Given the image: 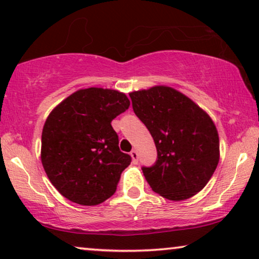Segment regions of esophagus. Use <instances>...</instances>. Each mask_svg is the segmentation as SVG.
Wrapping results in <instances>:
<instances>
[{
    "label": "esophagus",
    "mask_w": 259,
    "mask_h": 259,
    "mask_svg": "<svg viewBox=\"0 0 259 259\" xmlns=\"http://www.w3.org/2000/svg\"><path fill=\"white\" fill-rule=\"evenodd\" d=\"M130 156H131V159H133V163L137 164L138 163V152L136 150H133V151L130 152Z\"/></svg>",
    "instance_id": "1"
}]
</instances>
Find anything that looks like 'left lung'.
Returning a JSON list of instances; mask_svg holds the SVG:
<instances>
[{
	"instance_id": "1",
	"label": "left lung",
	"mask_w": 259,
	"mask_h": 259,
	"mask_svg": "<svg viewBox=\"0 0 259 259\" xmlns=\"http://www.w3.org/2000/svg\"><path fill=\"white\" fill-rule=\"evenodd\" d=\"M129 95L157 148L154 165L142 167L150 187L172 201L192 198L206 186L220 160L213 119L172 87L154 86Z\"/></svg>"
}]
</instances>
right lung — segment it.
Instances as JSON below:
<instances>
[{"mask_svg": "<svg viewBox=\"0 0 259 259\" xmlns=\"http://www.w3.org/2000/svg\"><path fill=\"white\" fill-rule=\"evenodd\" d=\"M130 106L124 93L91 87L61 101L41 133V164L53 186L69 201L95 206L116 191L131 163L119 151L111 121Z\"/></svg>", "mask_w": 259, "mask_h": 259, "instance_id": "obj_1", "label": "right lung"}]
</instances>
